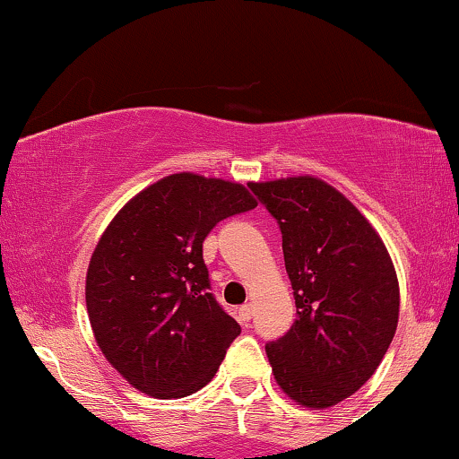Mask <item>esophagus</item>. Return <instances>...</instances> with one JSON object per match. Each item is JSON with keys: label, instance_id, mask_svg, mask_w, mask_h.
Returning <instances> with one entry per match:
<instances>
[{"label": "esophagus", "instance_id": "esophagus-1", "mask_svg": "<svg viewBox=\"0 0 459 459\" xmlns=\"http://www.w3.org/2000/svg\"><path fill=\"white\" fill-rule=\"evenodd\" d=\"M253 305H242L240 311H238V322L242 325H248L250 319H253Z\"/></svg>", "mask_w": 459, "mask_h": 459}]
</instances>
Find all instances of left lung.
I'll return each instance as SVG.
<instances>
[{"mask_svg":"<svg viewBox=\"0 0 459 459\" xmlns=\"http://www.w3.org/2000/svg\"><path fill=\"white\" fill-rule=\"evenodd\" d=\"M281 231L297 305L265 344L273 376L305 407H330L372 378L399 322V281L368 219L317 178L248 184Z\"/></svg>","mask_w":459,"mask_h":459,"instance_id":"8db88e82","label":"left lung"}]
</instances>
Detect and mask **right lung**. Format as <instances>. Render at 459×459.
I'll return each instance as SVG.
<instances>
[{
    "label": "right lung",
    "mask_w": 459,
    "mask_h": 459,
    "mask_svg": "<svg viewBox=\"0 0 459 459\" xmlns=\"http://www.w3.org/2000/svg\"><path fill=\"white\" fill-rule=\"evenodd\" d=\"M255 206L240 184L175 173L112 219L91 255L85 300L98 347L129 385L159 399L209 385L240 325L211 294L203 242Z\"/></svg>",
    "instance_id": "add662e5"
}]
</instances>
